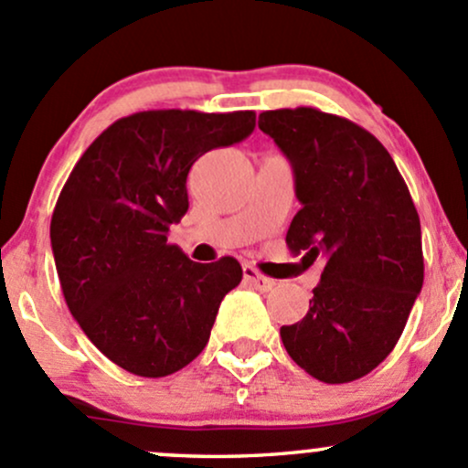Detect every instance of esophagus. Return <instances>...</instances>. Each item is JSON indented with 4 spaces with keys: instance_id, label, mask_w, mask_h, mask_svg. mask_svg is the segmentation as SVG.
Instances as JSON below:
<instances>
[{
    "instance_id": "esophagus-1",
    "label": "esophagus",
    "mask_w": 468,
    "mask_h": 468,
    "mask_svg": "<svg viewBox=\"0 0 468 468\" xmlns=\"http://www.w3.org/2000/svg\"><path fill=\"white\" fill-rule=\"evenodd\" d=\"M244 282L249 286H253L255 291H271L275 286V280H271V277L266 275H260L250 264H244Z\"/></svg>"
}]
</instances>
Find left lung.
I'll return each instance as SVG.
<instances>
[{"mask_svg": "<svg viewBox=\"0 0 468 468\" xmlns=\"http://www.w3.org/2000/svg\"><path fill=\"white\" fill-rule=\"evenodd\" d=\"M258 124L295 176L302 208L286 246L326 258L309 313L280 328L282 342L320 382H353L393 351L422 291L420 215L387 148L346 117L300 106Z\"/></svg>", "mask_w": 468, "mask_h": 468, "instance_id": "1", "label": "left lung"}]
</instances>
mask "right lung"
Segmentation results:
<instances>
[{
  "instance_id": "right-lung-1",
  "label": "right lung",
  "mask_w": 468,
  "mask_h": 468,
  "mask_svg": "<svg viewBox=\"0 0 468 468\" xmlns=\"http://www.w3.org/2000/svg\"><path fill=\"white\" fill-rule=\"evenodd\" d=\"M253 128V111L135 112L86 148L61 188L50 244L64 300L86 337L133 376L191 364L242 282L235 258L199 264L166 235L188 210L193 164Z\"/></svg>"
}]
</instances>
